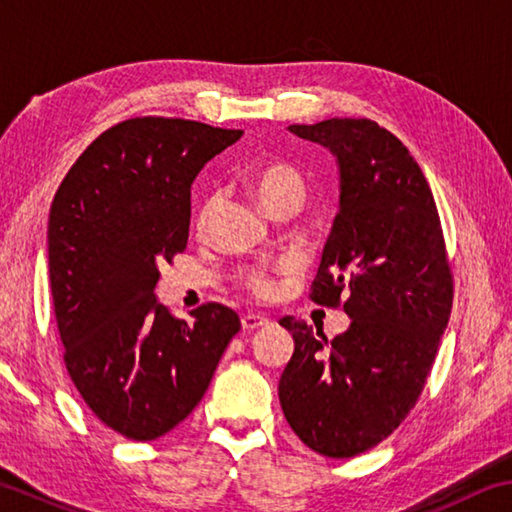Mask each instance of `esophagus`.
Returning a JSON list of instances; mask_svg holds the SVG:
<instances>
[{
	"label": "esophagus",
	"instance_id": "1",
	"mask_svg": "<svg viewBox=\"0 0 512 512\" xmlns=\"http://www.w3.org/2000/svg\"><path fill=\"white\" fill-rule=\"evenodd\" d=\"M266 324H268V318L259 313H246L244 318H241V327H244V331H255L259 327H266Z\"/></svg>",
	"mask_w": 512,
	"mask_h": 512
}]
</instances>
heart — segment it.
<instances>
[{"mask_svg":"<svg viewBox=\"0 0 512 512\" xmlns=\"http://www.w3.org/2000/svg\"><path fill=\"white\" fill-rule=\"evenodd\" d=\"M250 183H253L257 199L262 201V206L268 212L284 201L300 203L304 194V179L300 170L286 161H268L264 165H259ZM212 210H215V201H208L197 217L199 230L208 226ZM239 284L255 297H268L273 295V286H275L273 271L268 266H248L239 273Z\"/></svg>","mask_w":512,"mask_h":512,"instance_id":"obj_1","label":"heart"}]
</instances>
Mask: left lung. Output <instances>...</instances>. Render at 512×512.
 Segmentation results:
<instances>
[{
	"mask_svg": "<svg viewBox=\"0 0 512 512\" xmlns=\"http://www.w3.org/2000/svg\"><path fill=\"white\" fill-rule=\"evenodd\" d=\"M338 156L340 212L309 297L342 306L349 329L333 340L295 320V351L280 403L304 445L349 459L405 421L448 327L454 280L439 210L410 150L369 118L291 125Z\"/></svg>",
	"mask_w": 512,
	"mask_h": 512,
	"instance_id": "left-lung-1",
	"label": "left lung"
}]
</instances>
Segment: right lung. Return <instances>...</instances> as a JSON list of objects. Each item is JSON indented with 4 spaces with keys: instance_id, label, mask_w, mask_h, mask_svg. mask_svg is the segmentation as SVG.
<instances>
[{
    "instance_id": "1",
    "label": "right lung",
    "mask_w": 512,
    "mask_h": 512,
    "mask_svg": "<svg viewBox=\"0 0 512 512\" xmlns=\"http://www.w3.org/2000/svg\"><path fill=\"white\" fill-rule=\"evenodd\" d=\"M241 129L143 116L102 132L55 192L53 313L73 385L102 423L159 439L206 394L239 315L208 302L176 320L156 302L159 266L188 246L190 188Z\"/></svg>"
}]
</instances>
